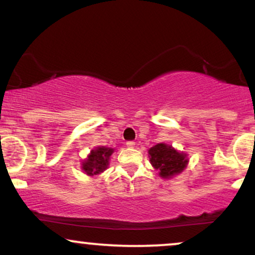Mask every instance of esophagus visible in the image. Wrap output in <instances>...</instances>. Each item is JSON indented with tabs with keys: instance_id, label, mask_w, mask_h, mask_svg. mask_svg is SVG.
<instances>
[{
	"instance_id": "1",
	"label": "esophagus",
	"mask_w": 255,
	"mask_h": 255,
	"mask_svg": "<svg viewBox=\"0 0 255 255\" xmlns=\"http://www.w3.org/2000/svg\"><path fill=\"white\" fill-rule=\"evenodd\" d=\"M127 146H128V147H134L135 142L133 140H130V141L127 142Z\"/></svg>"
}]
</instances>
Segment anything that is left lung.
I'll use <instances>...</instances> for the list:
<instances>
[{"instance_id": "8db88e82", "label": "left lung", "mask_w": 255, "mask_h": 255, "mask_svg": "<svg viewBox=\"0 0 255 255\" xmlns=\"http://www.w3.org/2000/svg\"><path fill=\"white\" fill-rule=\"evenodd\" d=\"M149 160L153 167L159 170L162 177H170L182 172L188 160L186 154L174 149L172 146L166 144H156L149 148Z\"/></svg>"}]
</instances>
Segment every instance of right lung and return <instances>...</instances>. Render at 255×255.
I'll use <instances>...</instances> for the list:
<instances>
[{
	"label": "right lung",
	"instance_id": "1",
	"mask_svg": "<svg viewBox=\"0 0 255 255\" xmlns=\"http://www.w3.org/2000/svg\"><path fill=\"white\" fill-rule=\"evenodd\" d=\"M113 152V148L104 147V146L93 149L88 155V159L82 163V169L88 175H96V174L102 173L109 165V158Z\"/></svg>",
	"mask_w": 255,
	"mask_h": 255
}]
</instances>
